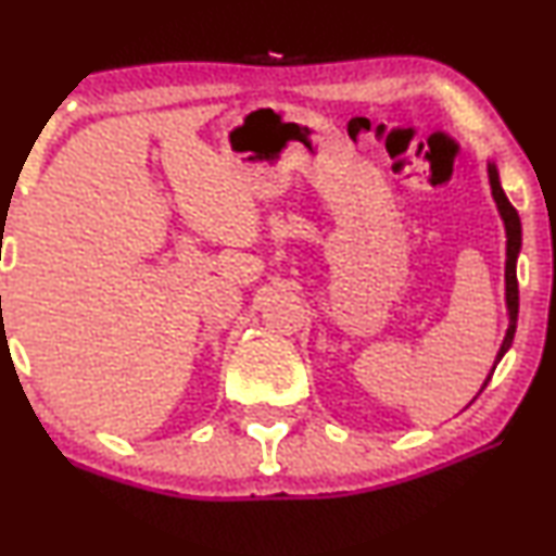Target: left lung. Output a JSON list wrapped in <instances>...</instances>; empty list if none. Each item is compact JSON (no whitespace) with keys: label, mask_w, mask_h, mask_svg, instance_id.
I'll use <instances>...</instances> for the list:
<instances>
[{"label":"left lung","mask_w":556,"mask_h":556,"mask_svg":"<svg viewBox=\"0 0 556 556\" xmlns=\"http://www.w3.org/2000/svg\"><path fill=\"white\" fill-rule=\"evenodd\" d=\"M489 181H491V193H494L496 206H498V211H502V218L506 224V304H509V330H506L502 350H498V355H496V365H498V359H502L506 355V350L511 348L514 332H516V317H519V281H516V256H519V249H521V222H519V214H516V208L511 206V201L506 199L502 184H498V170L494 163H489ZM494 370H491V375H494ZM491 375L486 378V382H483V388L489 386Z\"/></svg>","instance_id":"1"}]
</instances>
